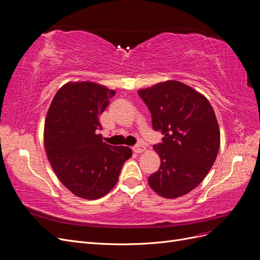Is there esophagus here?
Returning <instances> with one entry per match:
<instances>
[{"instance_id":"esophagus-1","label":"esophagus","mask_w":260,"mask_h":260,"mask_svg":"<svg viewBox=\"0 0 260 260\" xmlns=\"http://www.w3.org/2000/svg\"><path fill=\"white\" fill-rule=\"evenodd\" d=\"M132 149H133V152L135 153H143L145 149H146V147L144 146V145H142V144H138V145H136V146H133L132 147Z\"/></svg>"}]
</instances>
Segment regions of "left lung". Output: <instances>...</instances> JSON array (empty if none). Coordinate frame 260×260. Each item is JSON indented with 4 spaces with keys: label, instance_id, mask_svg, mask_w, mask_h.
<instances>
[{
    "label": "left lung",
    "instance_id": "1",
    "mask_svg": "<svg viewBox=\"0 0 260 260\" xmlns=\"http://www.w3.org/2000/svg\"><path fill=\"white\" fill-rule=\"evenodd\" d=\"M152 115L154 130L164 135L154 145L159 169L148 177L152 190L165 199L191 192L208 174L220 147L217 118L208 100L176 80L138 91Z\"/></svg>",
    "mask_w": 260,
    "mask_h": 260
}]
</instances>
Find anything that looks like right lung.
Returning a JSON list of instances; mask_svg holds the SVG:
<instances>
[{
	"mask_svg": "<svg viewBox=\"0 0 260 260\" xmlns=\"http://www.w3.org/2000/svg\"><path fill=\"white\" fill-rule=\"evenodd\" d=\"M115 90L92 81L68 82L55 94L44 123L48 159L60 182L78 198L98 200L116 185L132 151L102 140L100 116Z\"/></svg>",
	"mask_w": 260,
	"mask_h": 260,
	"instance_id": "obj_1",
	"label": "right lung"
}]
</instances>
